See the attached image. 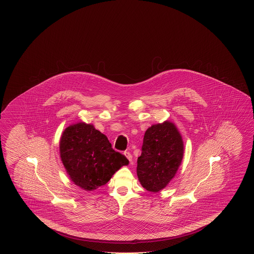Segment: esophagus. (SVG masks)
Wrapping results in <instances>:
<instances>
[{
    "label": "esophagus",
    "instance_id": "1",
    "mask_svg": "<svg viewBox=\"0 0 254 254\" xmlns=\"http://www.w3.org/2000/svg\"><path fill=\"white\" fill-rule=\"evenodd\" d=\"M125 154L126 158L129 160V162H131V161H132V155H131V153H130L129 151H125Z\"/></svg>",
    "mask_w": 254,
    "mask_h": 254
}]
</instances>
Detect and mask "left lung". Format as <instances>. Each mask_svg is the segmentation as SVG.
<instances>
[{
	"mask_svg": "<svg viewBox=\"0 0 254 254\" xmlns=\"http://www.w3.org/2000/svg\"><path fill=\"white\" fill-rule=\"evenodd\" d=\"M184 157V142L175 125L165 122L146 130L137 175L143 188L151 192L163 189L174 177Z\"/></svg>",
	"mask_w": 254,
	"mask_h": 254,
	"instance_id": "left-lung-1",
	"label": "left lung"
}]
</instances>
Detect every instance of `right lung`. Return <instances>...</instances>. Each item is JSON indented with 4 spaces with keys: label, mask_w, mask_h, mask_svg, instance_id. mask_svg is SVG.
I'll use <instances>...</instances> for the list:
<instances>
[{
    "label": "right lung",
    "mask_w": 254,
    "mask_h": 254,
    "mask_svg": "<svg viewBox=\"0 0 254 254\" xmlns=\"http://www.w3.org/2000/svg\"><path fill=\"white\" fill-rule=\"evenodd\" d=\"M60 152L70 180L86 190L107 184L115 172L129 163L124 154L114 151L105 135L83 123L65 129Z\"/></svg>",
    "instance_id": "obj_1"
}]
</instances>
